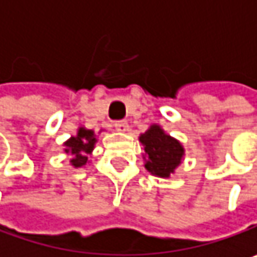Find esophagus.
Segmentation results:
<instances>
[{"instance_id": "esophagus-1", "label": "esophagus", "mask_w": 257, "mask_h": 257, "mask_svg": "<svg viewBox=\"0 0 257 257\" xmlns=\"http://www.w3.org/2000/svg\"><path fill=\"white\" fill-rule=\"evenodd\" d=\"M114 128L117 129L119 132H126L129 129V125L126 120H117V122H114Z\"/></svg>"}]
</instances>
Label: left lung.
I'll return each instance as SVG.
<instances>
[{
  "instance_id": "1",
  "label": "left lung",
  "mask_w": 257,
  "mask_h": 257,
  "mask_svg": "<svg viewBox=\"0 0 257 257\" xmlns=\"http://www.w3.org/2000/svg\"><path fill=\"white\" fill-rule=\"evenodd\" d=\"M138 140L144 147V167L150 174L162 179L174 174L184 156V147L179 140L168 135L159 125H152Z\"/></svg>"
}]
</instances>
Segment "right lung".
<instances>
[{
    "label": "right lung",
    "instance_id": "right-lung-1",
    "mask_svg": "<svg viewBox=\"0 0 257 257\" xmlns=\"http://www.w3.org/2000/svg\"><path fill=\"white\" fill-rule=\"evenodd\" d=\"M96 143V135L92 129L80 126L77 134L64 143V152L71 156L70 164L74 168H83L89 162V155H92Z\"/></svg>",
    "mask_w": 257,
    "mask_h": 257
}]
</instances>
